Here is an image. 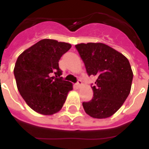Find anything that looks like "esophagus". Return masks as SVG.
<instances>
[{
	"label": "esophagus",
	"mask_w": 149,
	"mask_h": 149,
	"mask_svg": "<svg viewBox=\"0 0 149 149\" xmlns=\"http://www.w3.org/2000/svg\"><path fill=\"white\" fill-rule=\"evenodd\" d=\"M76 86H77V88H80L82 86V81L81 80H78V82H77V84H76Z\"/></svg>",
	"instance_id": "34e87169"
}]
</instances>
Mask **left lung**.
<instances>
[{
	"label": "left lung",
	"mask_w": 149,
	"mask_h": 149,
	"mask_svg": "<svg viewBox=\"0 0 149 149\" xmlns=\"http://www.w3.org/2000/svg\"><path fill=\"white\" fill-rule=\"evenodd\" d=\"M89 76L97 77L92 86L93 97L84 102L85 112L93 118L103 119L117 112L128 97L133 72L122 53L100 42L76 45Z\"/></svg>",
	"instance_id": "left-lung-1"
}]
</instances>
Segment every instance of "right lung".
Wrapping results in <instances>:
<instances>
[{
    "label": "right lung",
    "instance_id": "right-lung-1",
    "mask_svg": "<svg viewBox=\"0 0 149 149\" xmlns=\"http://www.w3.org/2000/svg\"><path fill=\"white\" fill-rule=\"evenodd\" d=\"M71 44L54 39H42L27 49L17 58L14 68L17 90L33 111L52 115L60 111L72 84L58 78L61 56ZM55 76H54V75Z\"/></svg>",
    "mask_w": 149,
    "mask_h": 149
}]
</instances>
